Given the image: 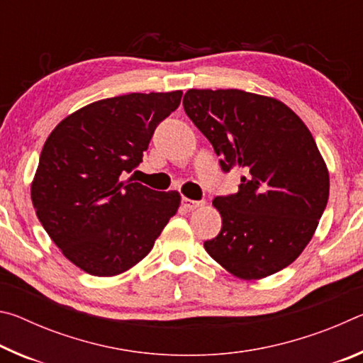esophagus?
<instances>
[{"instance_id": "1", "label": "esophagus", "mask_w": 363, "mask_h": 363, "mask_svg": "<svg viewBox=\"0 0 363 363\" xmlns=\"http://www.w3.org/2000/svg\"><path fill=\"white\" fill-rule=\"evenodd\" d=\"M203 205H205V201L190 200V199H186V196H184V199H182V206L186 208L187 211H194V210H196V208H201Z\"/></svg>"}]
</instances>
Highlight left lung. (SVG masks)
<instances>
[{
  "instance_id": "8db88e82",
  "label": "left lung",
  "mask_w": 363,
  "mask_h": 363,
  "mask_svg": "<svg viewBox=\"0 0 363 363\" xmlns=\"http://www.w3.org/2000/svg\"><path fill=\"white\" fill-rule=\"evenodd\" d=\"M182 104L220 168L243 169L238 192L213 200L223 227L203 243L208 255L243 280L290 266L330 194L328 168L304 121L284 102L242 89H189Z\"/></svg>"
}]
</instances>
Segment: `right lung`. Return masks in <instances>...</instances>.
I'll return each instance as SVG.
<instances>
[{
	"label": "right lung",
	"instance_id": "obj_1",
	"mask_svg": "<svg viewBox=\"0 0 363 363\" xmlns=\"http://www.w3.org/2000/svg\"><path fill=\"white\" fill-rule=\"evenodd\" d=\"M182 91L108 97L70 113L49 134L32 182L41 225L84 272L113 277L150 253L181 205L125 177L143 162L160 121Z\"/></svg>",
	"mask_w": 363,
	"mask_h": 363
}]
</instances>
